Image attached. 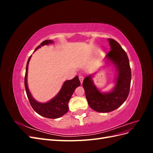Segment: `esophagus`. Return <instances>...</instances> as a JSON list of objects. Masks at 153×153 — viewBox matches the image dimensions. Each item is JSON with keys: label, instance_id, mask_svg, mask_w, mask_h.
<instances>
[{"label": "esophagus", "instance_id": "1", "mask_svg": "<svg viewBox=\"0 0 153 153\" xmlns=\"http://www.w3.org/2000/svg\"><path fill=\"white\" fill-rule=\"evenodd\" d=\"M79 80H80V81L81 82V84H82L83 80H84V76H82V75H80L79 76Z\"/></svg>", "mask_w": 153, "mask_h": 153}]
</instances>
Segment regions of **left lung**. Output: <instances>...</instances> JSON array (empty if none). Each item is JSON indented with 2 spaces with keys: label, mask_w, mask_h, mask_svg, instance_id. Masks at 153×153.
Segmentation results:
<instances>
[{
  "label": "left lung",
  "mask_w": 153,
  "mask_h": 153,
  "mask_svg": "<svg viewBox=\"0 0 153 153\" xmlns=\"http://www.w3.org/2000/svg\"><path fill=\"white\" fill-rule=\"evenodd\" d=\"M111 50L106 57L117 69V76L112 91L102 93L94 84L91 75L85 78L83 87L90 107L96 112H110L118 108L127 99L130 89L131 71L128 55L121 45L113 39H108Z\"/></svg>",
  "instance_id": "obj_1"
}]
</instances>
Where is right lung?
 Here are the masks:
<instances>
[{
	"mask_svg": "<svg viewBox=\"0 0 153 153\" xmlns=\"http://www.w3.org/2000/svg\"><path fill=\"white\" fill-rule=\"evenodd\" d=\"M53 43L52 40H45L35 49V51L44 45H47ZM31 55L29 57L26 66V72L25 75V88L27 96L32 108L36 112L42 116L49 119H57L61 117L68 112V103L75 89L80 85V82L78 76H76L71 80L64 82L56 96L47 103H39L32 96L27 85V71H28L29 62Z\"/></svg>",
	"mask_w": 153,
	"mask_h": 153,
	"instance_id": "right-lung-1",
	"label": "right lung"
}]
</instances>
